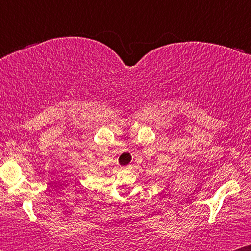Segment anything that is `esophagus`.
<instances>
[{"label": "esophagus", "instance_id": "34e87169", "mask_svg": "<svg viewBox=\"0 0 251 251\" xmlns=\"http://www.w3.org/2000/svg\"><path fill=\"white\" fill-rule=\"evenodd\" d=\"M130 168H131V166H130V164H129V166H126V167H123L122 169H130Z\"/></svg>", "mask_w": 251, "mask_h": 251}]
</instances>
